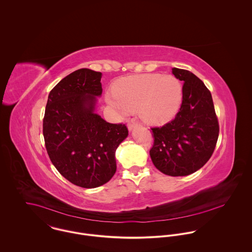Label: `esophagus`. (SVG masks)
Here are the masks:
<instances>
[{"mask_svg": "<svg viewBox=\"0 0 252 252\" xmlns=\"http://www.w3.org/2000/svg\"><path fill=\"white\" fill-rule=\"evenodd\" d=\"M127 126H128V130H129V131H132V130H134V129L138 126V124L135 123V122H129Z\"/></svg>", "mask_w": 252, "mask_h": 252, "instance_id": "obj_1", "label": "esophagus"}]
</instances>
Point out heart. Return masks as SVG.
<instances>
[{"label": "heart", "instance_id": "obj_1", "mask_svg": "<svg viewBox=\"0 0 252 252\" xmlns=\"http://www.w3.org/2000/svg\"><path fill=\"white\" fill-rule=\"evenodd\" d=\"M108 105L122 114L139 109L144 121L163 124L180 109L182 85L171 74H143L124 78L106 96Z\"/></svg>", "mask_w": 252, "mask_h": 252}]
</instances>
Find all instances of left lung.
<instances>
[{
    "instance_id": "8db88e82",
    "label": "left lung",
    "mask_w": 252,
    "mask_h": 252,
    "mask_svg": "<svg viewBox=\"0 0 252 252\" xmlns=\"http://www.w3.org/2000/svg\"><path fill=\"white\" fill-rule=\"evenodd\" d=\"M183 82L182 103L175 119L151 128L154 143L149 154L154 166L171 177L201 169L212 157L219 134L213 97L204 82L189 71L173 68Z\"/></svg>"
}]
</instances>
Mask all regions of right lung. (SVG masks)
Instances as JSON below:
<instances>
[{
    "mask_svg": "<svg viewBox=\"0 0 252 252\" xmlns=\"http://www.w3.org/2000/svg\"><path fill=\"white\" fill-rule=\"evenodd\" d=\"M102 72L79 69L50 91L42 133L57 171L83 188L99 187L116 172L115 151L128 136L124 124H111L95 112L102 95Z\"/></svg>",
    "mask_w": 252,
    "mask_h": 252,
    "instance_id": "add662e5",
    "label": "right lung"
}]
</instances>
